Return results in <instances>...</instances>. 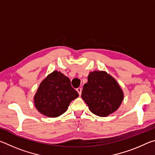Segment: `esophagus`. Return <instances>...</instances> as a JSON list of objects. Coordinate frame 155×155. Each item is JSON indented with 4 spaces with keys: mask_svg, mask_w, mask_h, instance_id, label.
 Wrapping results in <instances>:
<instances>
[{
    "mask_svg": "<svg viewBox=\"0 0 155 155\" xmlns=\"http://www.w3.org/2000/svg\"><path fill=\"white\" fill-rule=\"evenodd\" d=\"M77 91H78V94H79V95L81 96V92H82V88H81V87H78V88H77Z\"/></svg>",
    "mask_w": 155,
    "mask_h": 155,
    "instance_id": "34e87169",
    "label": "esophagus"
}]
</instances>
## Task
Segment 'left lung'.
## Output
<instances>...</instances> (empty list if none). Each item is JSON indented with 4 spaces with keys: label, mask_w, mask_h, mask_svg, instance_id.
Returning <instances> with one entry per match:
<instances>
[{
    "label": "left lung",
    "mask_w": 155,
    "mask_h": 155,
    "mask_svg": "<svg viewBox=\"0 0 155 155\" xmlns=\"http://www.w3.org/2000/svg\"><path fill=\"white\" fill-rule=\"evenodd\" d=\"M81 97L94 114L106 117L119 108L124 94L111 75L104 71H94L88 75Z\"/></svg>",
    "instance_id": "8db88e82"
}]
</instances>
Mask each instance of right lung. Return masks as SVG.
I'll return each mask as SVG.
<instances>
[{
  "mask_svg": "<svg viewBox=\"0 0 155 155\" xmlns=\"http://www.w3.org/2000/svg\"><path fill=\"white\" fill-rule=\"evenodd\" d=\"M78 96L69 78L61 72L54 71L40 83L34 96V103L41 114L56 117L66 111L70 103Z\"/></svg>",
  "mask_w": 155,
  "mask_h": 155,
  "instance_id": "add662e5",
  "label": "right lung"
}]
</instances>
